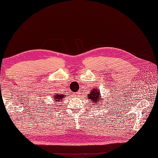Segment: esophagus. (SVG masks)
I'll return each mask as SVG.
<instances>
[{"label": "esophagus", "mask_w": 158, "mask_h": 158, "mask_svg": "<svg viewBox=\"0 0 158 158\" xmlns=\"http://www.w3.org/2000/svg\"><path fill=\"white\" fill-rule=\"evenodd\" d=\"M80 92H75V93H74L73 94H74V97H78L79 96V95H80Z\"/></svg>", "instance_id": "1"}]
</instances>
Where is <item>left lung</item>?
Listing matches in <instances>:
<instances>
[{"instance_id": "1", "label": "left lung", "mask_w": 158, "mask_h": 158, "mask_svg": "<svg viewBox=\"0 0 158 158\" xmlns=\"http://www.w3.org/2000/svg\"><path fill=\"white\" fill-rule=\"evenodd\" d=\"M87 98L89 100H90V103H93L95 106L99 103H102V102L103 101V99L102 98V95L100 93L99 89H98V87L97 88H94L93 89L91 90L89 94L87 95Z\"/></svg>"}]
</instances>
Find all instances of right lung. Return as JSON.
Segmentation results:
<instances>
[{
	"label": "right lung",
	"mask_w": 158,
	"mask_h": 158,
	"mask_svg": "<svg viewBox=\"0 0 158 158\" xmlns=\"http://www.w3.org/2000/svg\"><path fill=\"white\" fill-rule=\"evenodd\" d=\"M52 100H54V103H55L56 106H59V103L63 101L65 98V95L60 93H55V94H52Z\"/></svg>",
	"instance_id": "right-lung-1"
}]
</instances>
